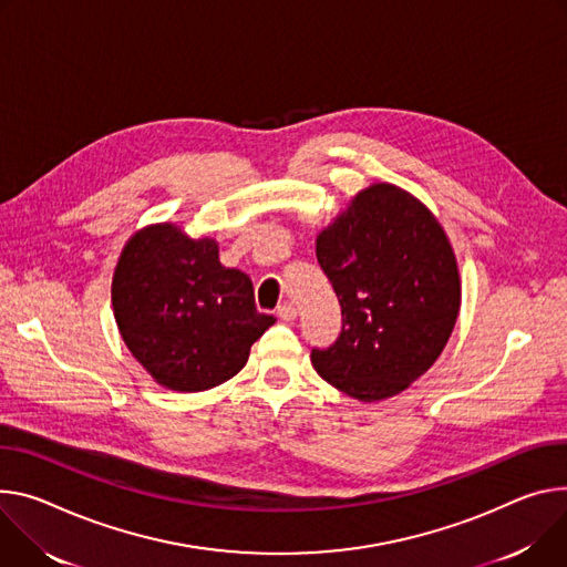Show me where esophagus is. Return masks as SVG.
Wrapping results in <instances>:
<instances>
[{
	"label": "esophagus",
	"mask_w": 567,
	"mask_h": 567,
	"mask_svg": "<svg viewBox=\"0 0 567 567\" xmlns=\"http://www.w3.org/2000/svg\"><path fill=\"white\" fill-rule=\"evenodd\" d=\"M296 317H298V310H296V307H293L291 302H285V305L278 307V319H280V321L291 323Z\"/></svg>",
	"instance_id": "34e87169"
}]
</instances>
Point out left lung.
Returning <instances> with one entry per match:
<instances>
[{"label":"left lung","instance_id":"left-lung-1","mask_svg":"<svg viewBox=\"0 0 567 567\" xmlns=\"http://www.w3.org/2000/svg\"><path fill=\"white\" fill-rule=\"evenodd\" d=\"M317 260L343 326L328 350H312L315 371L362 402L393 398L425 375L461 307L456 257L427 205L373 183L317 235Z\"/></svg>","mask_w":567,"mask_h":567}]
</instances>
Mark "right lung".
<instances>
[{"instance_id": "right-lung-1", "label": "right lung", "mask_w": 567, "mask_h": 567, "mask_svg": "<svg viewBox=\"0 0 567 567\" xmlns=\"http://www.w3.org/2000/svg\"><path fill=\"white\" fill-rule=\"evenodd\" d=\"M113 312L131 354L161 386L224 384L276 323L255 310L252 282L219 262V244L163 221L135 230L113 274Z\"/></svg>"}]
</instances>
